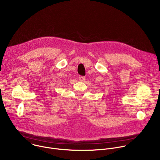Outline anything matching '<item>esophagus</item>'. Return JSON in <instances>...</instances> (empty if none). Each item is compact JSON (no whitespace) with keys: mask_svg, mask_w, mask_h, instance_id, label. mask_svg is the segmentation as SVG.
I'll list each match as a JSON object with an SVG mask.
<instances>
[{"mask_svg":"<svg viewBox=\"0 0 160 160\" xmlns=\"http://www.w3.org/2000/svg\"><path fill=\"white\" fill-rule=\"evenodd\" d=\"M78 78H79V80H80V82H83V81L85 80V77H83V76H79Z\"/></svg>","mask_w":160,"mask_h":160,"instance_id":"34e87169","label":"esophagus"}]
</instances>
